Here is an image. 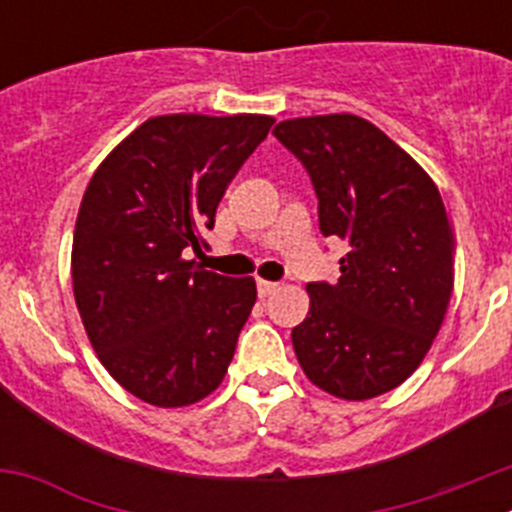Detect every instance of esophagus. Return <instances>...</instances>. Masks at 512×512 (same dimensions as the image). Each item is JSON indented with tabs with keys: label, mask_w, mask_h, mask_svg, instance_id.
Listing matches in <instances>:
<instances>
[{
	"label": "esophagus",
	"mask_w": 512,
	"mask_h": 512,
	"mask_svg": "<svg viewBox=\"0 0 512 512\" xmlns=\"http://www.w3.org/2000/svg\"><path fill=\"white\" fill-rule=\"evenodd\" d=\"M256 287H259V297H269L274 295L279 289L277 282H266V279H256Z\"/></svg>",
	"instance_id": "34e87169"
}]
</instances>
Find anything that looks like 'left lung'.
Listing matches in <instances>:
<instances>
[{
	"label": "left lung",
	"mask_w": 512,
	"mask_h": 512,
	"mask_svg": "<svg viewBox=\"0 0 512 512\" xmlns=\"http://www.w3.org/2000/svg\"><path fill=\"white\" fill-rule=\"evenodd\" d=\"M274 135L310 174L323 235L348 246L336 284H307L297 361L328 395L372 400L418 369L441 330L454 289L449 215L423 166L364 117H292Z\"/></svg>",
	"instance_id": "obj_1"
}]
</instances>
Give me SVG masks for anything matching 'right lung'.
<instances>
[{"instance_id":"right-lung-1","label":"right lung","mask_w":512,"mask_h":512,"mask_svg":"<svg viewBox=\"0 0 512 512\" xmlns=\"http://www.w3.org/2000/svg\"><path fill=\"white\" fill-rule=\"evenodd\" d=\"M274 117H151L94 171L74 228L71 282L110 377L156 408L205 400L223 382L256 302L253 277H220L202 253L225 189Z\"/></svg>"}]
</instances>
